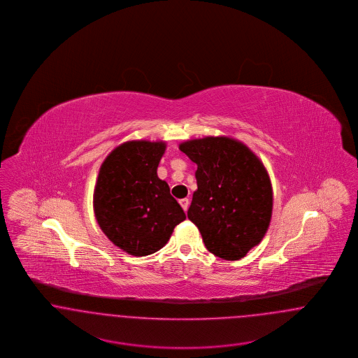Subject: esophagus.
Wrapping results in <instances>:
<instances>
[{
    "mask_svg": "<svg viewBox=\"0 0 358 358\" xmlns=\"http://www.w3.org/2000/svg\"><path fill=\"white\" fill-rule=\"evenodd\" d=\"M180 204L182 206V209L187 212V208H189V199H181Z\"/></svg>",
    "mask_w": 358,
    "mask_h": 358,
    "instance_id": "1",
    "label": "esophagus"
}]
</instances>
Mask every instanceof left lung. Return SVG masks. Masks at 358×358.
<instances>
[{"instance_id": "1", "label": "left lung", "mask_w": 358, "mask_h": 358, "mask_svg": "<svg viewBox=\"0 0 358 358\" xmlns=\"http://www.w3.org/2000/svg\"><path fill=\"white\" fill-rule=\"evenodd\" d=\"M178 148L197 165L187 219L209 252L225 260L243 259L271 222L273 185L264 164L232 136L194 138Z\"/></svg>"}]
</instances>
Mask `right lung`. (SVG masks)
Returning a JSON list of instances; mask_svg holds the SVG:
<instances>
[{
  "mask_svg": "<svg viewBox=\"0 0 358 358\" xmlns=\"http://www.w3.org/2000/svg\"><path fill=\"white\" fill-rule=\"evenodd\" d=\"M165 141L133 139L104 158L94 187V213L103 234L129 255L161 250L177 224L187 219L157 174Z\"/></svg>",
  "mask_w": 358,
  "mask_h": 358,
  "instance_id": "add662e5",
  "label": "right lung"
}]
</instances>
